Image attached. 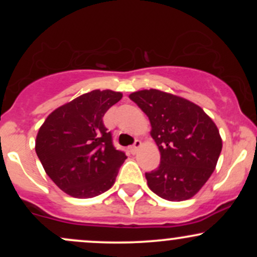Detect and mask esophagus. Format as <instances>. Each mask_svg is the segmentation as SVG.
I'll return each mask as SVG.
<instances>
[{"mask_svg": "<svg viewBox=\"0 0 257 257\" xmlns=\"http://www.w3.org/2000/svg\"><path fill=\"white\" fill-rule=\"evenodd\" d=\"M141 145H143V144H141V141H140V140H135L134 145L129 147V150H131V152H132V153H137V152H138V150L140 149V147H141Z\"/></svg>", "mask_w": 257, "mask_h": 257, "instance_id": "1", "label": "esophagus"}]
</instances>
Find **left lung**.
<instances>
[{"mask_svg": "<svg viewBox=\"0 0 257 257\" xmlns=\"http://www.w3.org/2000/svg\"><path fill=\"white\" fill-rule=\"evenodd\" d=\"M149 117L161 164L146 173L150 190L170 202L190 199L204 186L222 150L219 129L202 107L158 89L129 95Z\"/></svg>", "mask_w": 257, "mask_h": 257, "instance_id": "left-lung-1", "label": "left lung"}]
</instances>
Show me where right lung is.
<instances>
[{"instance_id":"1","label":"right lung","mask_w":257,"mask_h":257,"mask_svg":"<svg viewBox=\"0 0 257 257\" xmlns=\"http://www.w3.org/2000/svg\"><path fill=\"white\" fill-rule=\"evenodd\" d=\"M122 96L91 90L58 107L41 125L35 150L47 175L69 196L93 198L116 181L126 156L113 146L102 117Z\"/></svg>"}]
</instances>
